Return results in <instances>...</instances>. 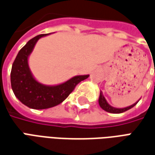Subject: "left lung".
I'll return each instance as SVG.
<instances>
[{"label":"left lung","mask_w":155,"mask_h":155,"mask_svg":"<svg viewBox=\"0 0 155 155\" xmlns=\"http://www.w3.org/2000/svg\"><path fill=\"white\" fill-rule=\"evenodd\" d=\"M140 101V100H139ZM139 101H137L136 103H134L132 105H130V106H128V107L125 108H114L113 106H111L110 104H108V102L105 100V98L104 97V95L102 94V92L101 91V93H100V97H99V104H100V106H101L104 110L107 111L109 113H112V114H120V113H123L124 111L129 110L131 108H133L135 104L139 102Z\"/></svg>","instance_id":"8db88e82"}]
</instances>
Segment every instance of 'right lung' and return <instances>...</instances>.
<instances>
[{
	"mask_svg": "<svg viewBox=\"0 0 155 155\" xmlns=\"http://www.w3.org/2000/svg\"><path fill=\"white\" fill-rule=\"evenodd\" d=\"M47 34L32 38L21 49L13 62L11 72V83L15 97L27 107L43 110L54 107L69 96L76 84L90 75H76L57 85H45L35 80L29 68L28 58L36 42Z\"/></svg>",
	"mask_w": 155,
	"mask_h": 155,
	"instance_id": "obj_1",
	"label": "right lung"
}]
</instances>
